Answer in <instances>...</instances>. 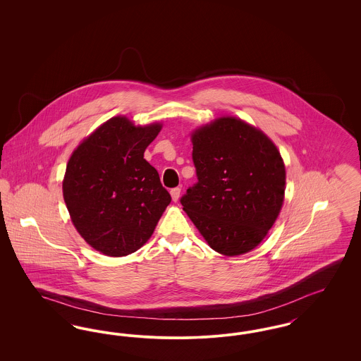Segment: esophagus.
Listing matches in <instances>:
<instances>
[{
	"instance_id": "esophagus-1",
	"label": "esophagus",
	"mask_w": 361,
	"mask_h": 361,
	"mask_svg": "<svg viewBox=\"0 0 361 361\" xmlns=\"http://www.w3.org/2000/svg\"><path fill=\"white\" fill-rule=\"evenodd\" d=\"M180 193H181V188H173L171 190V195H172L173 202H177L180 199Z\"/></svg>"
}]
</instances>
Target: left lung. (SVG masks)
<instances>
[{"instance_id":"left-lung-1","label":"left lung","mask_w":361,"mask_h":361,"mask_svg":"<svg viewBox=\"0 0 361 361\" xmlns=\"http://www.w3.org/2000/svg\"><path fill=\"white\" fill-rule=\"evenodd\" d=\"M197 183L183 209L207 243L224 256L253 250L280 214L286 166L275 143L256 127L226 116L192 134Z\"/></svg>"}]
</instances>
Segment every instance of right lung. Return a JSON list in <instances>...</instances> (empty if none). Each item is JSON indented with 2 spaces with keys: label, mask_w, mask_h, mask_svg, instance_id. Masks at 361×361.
I'll return each instance as SVG.
<instances>
[{
  "label": "right lung",
  "mask_w": 361,
  "mask_h": 361,
  "mask_svg": "<svg viewBox=\"0 0 361 361\" xmlns=\"http://www.w3.org/2000/svg\"><path fill=\"white\" fill-rule=\"evenodd\" d=\"M161 127L134 126L126 116H115L70 157L62 188L71 222L103 255L121 257L137 252L172 200L143 158Z\"/></svg>",
  "instance_id": "1"
}]
</instances>
